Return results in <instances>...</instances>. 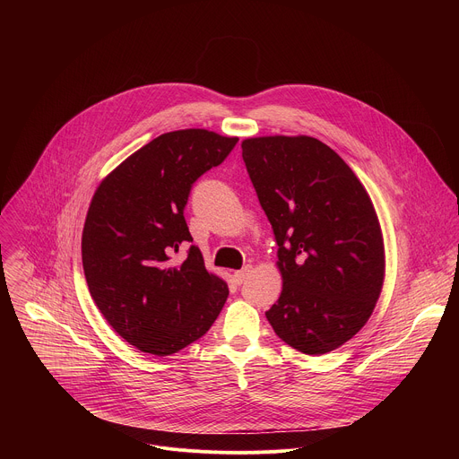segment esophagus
Listing matches in <instances>:
<instances>
[{
    "label": "esophagus",
    "instance_id": "34e87169",
    "mask_svg": "<svg viewBox=\"0 0 459 459\" xmlns=\"http://www.w3.org/2000/svg\"><path fill=\"white\" fill-rule=\"evenodd\" d=\"M252 273V265H245L241 271H236L234 273V281L238 283V285H241L245 280H247V276Z\"/></svg>",
    "mask_w": 459,
    "mask_h": 459
}]
</instances>
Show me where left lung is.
I'll list each match as a JSON object with an SVG mask.
<instances>
[{
	"instance_id": "1",
	"label": "left lung",
	"mask_w": 459,
	"mask_h": 459,
	"mask_svg": "<svg viewBox=\"0 0 459 459\" xmlns=\"http://www.w3.org/2000/svg\"><path fill=\"white\" fill-rule=\"evenodd\" d=\"M241 149L274 230L283 280L265 316L303 354L336 351L363 329L383 289L385 245L370 195L316 138H247Z\"/></svg>"
}]
</instances>
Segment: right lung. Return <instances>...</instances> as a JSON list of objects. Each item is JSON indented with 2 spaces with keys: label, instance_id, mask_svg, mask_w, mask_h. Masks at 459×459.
<instances>
[{
  "label": "right lung",
  "instance_id": "right-lung-1",
  "mask_svg": "<svg viewBox=\"0 0 459 459\" xmlns=\"http://www.w3.org/2000/svg\"><path fill=\"white\" fill-rule=\"evenodd\" d=\"M238 143L205 128L165 133L130 154L98 185L82 234L85 280L112 329L138 351L170 356L200 340L229 287L192 241L183 209L192 183Z\"/></svg>",
  "mask_w": 459,
  "mask_h": 459
}]
</instances>
